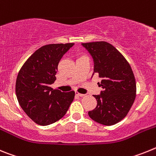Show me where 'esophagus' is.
I'll list each match as a JSON object with an SVG mask.
<instances>
[{
	"mask_svg": "<svg viewBox=\"0 0 156 156\" xmlns=\"http://www.w3.org/2000/svg\"><path fill=\"white\" fill-rule=\"evenodd\" d=\"M76 95H77V96H80V97H83L85 94H80V93H79V92H76Z\"/></svg>",
	"mask_w": 156,
	"mask_h": 156,
	"instance_id": "obj_1",
	"label": "esophagus"
}]
</instances>
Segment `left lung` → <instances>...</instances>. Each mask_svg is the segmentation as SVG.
<instances>
[{
  "instance_id": "1",
  "label": "left lung",
  "mask_w": 156,
  "mask_h": 156,
  "mask_svg": "<svg viewBox=\"0 0 156 156\" xmlns=\"http://www.w3.org/2000/svg\"><path fill=\"white\" fill-rule=\"evenodd\" d=\"M91 55L94 73L101 78L103 90L94 95L97 106L88 115L95 122L112 126L122 120L134 102L136 81L129 62L114 46L105 41L83 43Z\"/></svg>"
}]
</instances>
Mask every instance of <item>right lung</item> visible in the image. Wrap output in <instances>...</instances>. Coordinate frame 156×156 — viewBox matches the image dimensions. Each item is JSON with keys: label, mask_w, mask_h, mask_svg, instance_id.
<instances>
[{"label": "right lung", "mask_w": 156, "mask_h": 156, "mask_svg": "<svg viewBox=\"0 0 156 156\" xmlns=\"http://www.w3.org/2000/svg\"><path fill=\"white\" fill-rule=\"evenodd\" d=\"M73 43L51 44L37 49L19 72L16 83L18 101L37 124L47 126L62 119L75 97L73 90L62 92L51 87L58 65Z\"/></svg>", "instance_id": "add662e5"}]
</instances>
